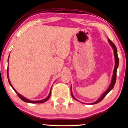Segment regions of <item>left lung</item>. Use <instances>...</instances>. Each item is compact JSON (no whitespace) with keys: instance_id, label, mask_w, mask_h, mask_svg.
Returning a JSON list of instances; mask_svg holds the SVG:
<instances>
[{"instance_id":"8db88e82","label":"left lung","mask_w":128,"mask_h":128,"mask_svg":"<svg viewBox=\"0 0 128 128\" xmlns=\"http://www.w3.org/2000/svg\"><path fill=\"white\" fill-rule=\"evenodd\" d=\"M108 41L109 44H110L111 46L112 47V48H113V50H114V58H115V66H114V71H113L112 80H111V81L109 87L108 88V89L107 90H106V91L105 92H104L103 94H102V96H101L100 98H98V100H96L95 102H93V103H90V104H97V103H98V102H100L101 101H102L104 98V97H105L106 95H107L108 93L110 92L111 90L113 89V88H114V86L115 85V84H116V70H117V68H118V66H119V58H118V54H117V49H116V45H115V44H113V42L110 40V39L108 38ZM71 93L72 97L74 99L76 100V101H78V102H80V101L77 100L76 98H75L74 96V95L72 94V92L71 87ZM82 103H84V102H82Z\"/></svg>"}]
</instances>
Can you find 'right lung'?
<instances>
[{
    "label": "right lung",
    "instance_id": "add662e5",
    "mask_svg": "<svg viewBox=\"0 0 128 128\" xmlns=\"http://www.w3.org/2000/svg\"><path fill=\"white\" fill-rule=\"evenodd\" d=\"M8 58H9V56H8ZM7 75H8V82H9L10 85L11 86H12V89H13L16 92V93H17V94L19 98H20L22 100V101H24V102H30V103H42V102H46V101H48V98H50V95H51V90H52V88H51V89H50V93H49V94H48V96L46 98H44V99H43V100H38V101H32V100H29V99H28V98H24V96H22V95H21L20 94H19V93H18L17 91H16V90H15V89H14V88H13V86H12V84H11L10 80V79H9V77H8V71H7Z\"/></svg>",
    "mask_w": 128,
    "mask_h": 128
}]
</instances>
